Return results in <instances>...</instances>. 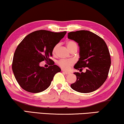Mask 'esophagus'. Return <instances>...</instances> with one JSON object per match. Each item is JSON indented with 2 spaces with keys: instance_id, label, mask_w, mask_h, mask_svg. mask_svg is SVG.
I'll return each instance as SVG.
<instances>
[{
  "instance_id": "34e87169",
  "label": "esophagus",
  "mask_w": 124,
  "mask_h": 124,
  "mask_svg": "<svg viewBox=\"0 0 124 124\" xmlns=\"http://www.w3.org/2000/svg\"><path fill=\"white\" fill-rule=\"evenodd\" d=\"M62 72L64 73L66 75H70V72H68V71H65V70H62Z\"/></svg>"
}]
</instances>
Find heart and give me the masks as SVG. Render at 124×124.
<instances>
[{
    "instance_id": "heart-1",
    "label": "heart",
    "mask_w": 124,
    "mask_h": 124,
    "mask_svg": "<svg viewBox=\"0 0 124 124\" xmlns=\"http://www.w3.org/2000/svg\"><path fill=\"white\" fill-rule=\"evenodd\" d=\"M67 47L71 51L74 50V49H78V44L74 40H68L67 42ZM60 46V44H56L54 46V47L52 49V54L54 55H56L57 54V51ZM57 64L61 68L64 70H68L70 69V67H72V65L74 64V62L73 60H60L57 62Z\"/></svg>"
}]
</instances>
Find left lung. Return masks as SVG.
I'll return each mask as SVG.
<instances>
[{
    "mask_svg": "<svg viewBox=\"0 0 124 124\" xmlns=\"http://www.w3.org/2000/svg\"><path fill=\"white\" fill-rule=\"evenodd\" d=\"M68 38L73 40L80 46V59L74 66L77 80L70 87L80 93H90L97 90L107 80L110 69L111 59L105 41L89 31L70 32Z\"/></svg>",
    "mask_w": 124,
    "mask_h": 124,
    "instance_id": "left-lung-1",
    "label": "left lung"
}]
</instances>
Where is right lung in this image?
<instances>
[{"instance_id": "add662e5", "label": "right lung", "mask_w": 124, "mask_h": 124, "mask_svg": "<svg viewBox=\"0 0 124 124\" xmlns=\"http://www.w3.org/2000/svg\"><path fill=\"white\" fill-rule=\"evenodd\" d=\"M66 31L54 32L39 30L30 33L17 46L13 57L12 69L22 88L31 93H39L49 87L55 74L61 71L49 59L53 48L62 39ZM49 60L50 66H39L43 61Z\"/></svg>"}]
</instances>
